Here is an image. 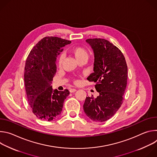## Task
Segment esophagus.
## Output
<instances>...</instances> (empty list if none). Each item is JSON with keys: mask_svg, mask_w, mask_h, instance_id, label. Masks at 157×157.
<instances>
[{"mask_svg": "<svg viewBox=\"0 0 157 157\" xmlns=\"http://www.w3.org/2000/svg\"><path fill=\"white\" fill-rule=\"evenodd\" d=\"M76 89H71L70 90V92L71 93H75V92H76Z\"/></svg>", "mask_w": 157, "mask_h": 157, "instance_id": "34e87169", "label": "esophagus"}]
</instances>
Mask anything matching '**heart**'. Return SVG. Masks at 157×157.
<instances>
[{"mask_svg": "<svg viewBox=\"0 0 157 157\" xmlns=\"http://www.w3.org/2000/svg\"><path fill=\"white\" fill-rule=\"evenodd\" d=\"M71 52L78 61H79L82 59L87 60L88 58V53L87 51L84 48H82V47H73L71 49ZM63 60V56L61 55L58 59L59 66H61Z\"/></svg>", "mask_w": 157, "mask_h": 157, "instance_id": "heart-1", "label": "heart"}]
</instances>
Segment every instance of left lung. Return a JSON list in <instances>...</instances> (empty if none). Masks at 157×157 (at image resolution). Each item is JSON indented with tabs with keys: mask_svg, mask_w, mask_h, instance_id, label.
Returning <instances> with one entry per match:
<instances>
[{
	"mask_svg": "<svg viewBox=\"0 0 157 157\" xmlns=\"http://www.w3.org/2000/svg\"><path fill=\"white\" fill-rule=\"evenodd\" d=\"M93 51L94 73L87 78L96 82L99 96L86 97L83 109L93 121L102 122L110 119L122 104L127 81V66L121 50L104 39H87Z\"/></svg>",
	"mask_w": 157,
	"mask_h": 157,
	"instance_id": "obj_1",
	"label": "left lung"
}]
</instances>
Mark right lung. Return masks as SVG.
<instances>
[{
    "instance_id": "add662e5",
    "label": "right lung",
    "mask_w": 157,
    "mask_h": 157,
    "mask_svg": "<svg viewBox=\"0 0 157 157\" xmlns=\"http://www.w3.org/2000/svg\"><path fill=\"white\" fill-rule=\"evenodd\" d=\"M71 41L55 36L41 39L30 52L25 63L24 81L28 101L33 113L40 119L51 121L58 117L70 94L51 86L56 72V61L63 48Z\"/></svg>"
}]
</instances>
